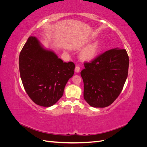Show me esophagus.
Wrapping results in <instances>:
<instances>
[{
  "label": "esophagus",
  "mask_w": 147,
  "mask_h": 147,
  "mask_svg": "<svg viewBox=\"0 0 147 147\" xmlns=\"http://www.w3.org/2000/svg\"><path fill=\"white\" fill-rule=\"evenodd\" d=\"M75 71L76 73H78L80 71V67L79 66H76V67L75 69Z\"/></svg>",
  "instance_id": "obj_1"
}]
</instances>
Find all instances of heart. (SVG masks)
Wrapping results in <instances>:
<instances>
[{
	"label": "heart",
	"mask_w": 147,
	"mask_h": 147,
	"mask_svg": "<svg viewBox=\"0 0 147 147\" xmlns=\"http://www.w3.org/2000/svg\"><path fill=\"white\" fill-rule=\"evenodd\" d=\"M101 42L95 41L84 48L80 54V58L83 61H91L96 57L101 48Z\"/></svg>",
	"instance_id": "obj_1"
}]
</instances>
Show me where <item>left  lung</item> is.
Instances as JSON below:
<instances>
[{"mask_svg":"<svg viewBox=\"0 0 147 147\" xmlns=\"http://www.w3.org/2000/svg\"><path fill=\"white\" fill-rule=\"evenodd\" d=\"M129 57L126 50L112 49L84 63L80 73L84 83L83 97L96 108L112 104L121 93L127 77Z\"/></svg>","mask_w":147,"mask_h":147,"instance_id":"1","label":"left lung"}]
</instances>
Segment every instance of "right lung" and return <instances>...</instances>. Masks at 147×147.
<instances>
[{
  "label": "right lung",
  "instance_id": "1",
  "mask_svg": "<svg viewBox=\"0 0 147 147\" xmlns=\"http://www.w3.org/2000/svg\"><path fill=\"white\" fill-rule=\"evenodd\" d=\"M75 67L72 62L64 63L33 36L29 37L19 57L20 77L26 92L35 104L47 107L63 96Z\"/></svg>",
  "mask_w": 147,
  "mask_h": 147
}]
</instances>
